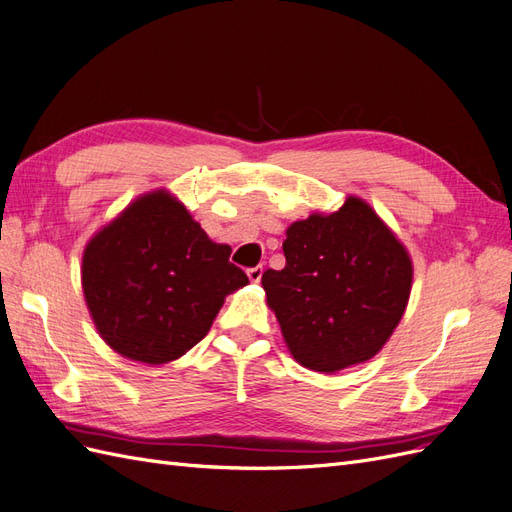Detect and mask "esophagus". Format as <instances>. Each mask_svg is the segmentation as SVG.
Listing matches in <instances>:
<instances>
[{
  "mask_svg": "<svg viewBox=\"0 0 512 512\" xmlns=\"http://www.w3.org/2000/svg\"><path fill=\"white\" fill-rule=\"evenodd\" d=\"M246 274H249V278H251V283H259V280H261V274H263V268H261V266L249 268V270H246Z\"/></svg>",
  "mask_w": 512,
  "mask_h": 512,
  "instance_id": "34e87169",
  "label": "esophagus"
}]
</instances>
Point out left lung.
I'll list each match as a JSON object with an SVG mask.
<instances>
[{"mask_svg":"<svg viewBox=\"0 0 512 512\" xmlns=\"http://www.w3.org/2000/svg\"><path fill=\"white\" fill-rule=\"evenodd\" d=\"M285 268L261 285L295 361L332 374L364 364L398 327L412 287V261L359 197L287 229Z\"/></svg>","mask_w":512,"mask_h":512,"instance_id":"obj_1","label":"left lung"}]
</instances>
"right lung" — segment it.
Listing matches in <instances>:
<instances>
[{"mask_svg": "<svg viewBox=\"0 0 512 512\" xmlns=\"http://www.w3.org/2000/svg\"><path fill=\"white\" fill-rule=\"evenodd\" d=\"M168 191L146 193L97 232L82 255V291L110 349L168 364L200 342L225 295L249 283Z\"/></svg>", "mask_w": 512, "mask_h": 512, "instance_id": "1", "label": "right lung"}]
</instances>
